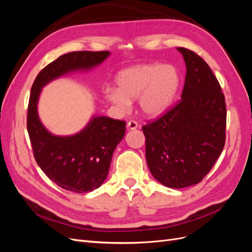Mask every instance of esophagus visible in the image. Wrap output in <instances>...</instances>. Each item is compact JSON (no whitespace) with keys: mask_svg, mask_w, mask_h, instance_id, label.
Returning a JSON list of instances; mask_svg holds the SVG:
<instances>
[{"mask_svg":"<svg viewBox=\"0 0 252 252\" xmlns=\"http://www.w3.org/2000/svg\"><path fill=\"white\" fill-rule=\"evenodd\" d=\"M127 128L129 130H133V129L138 128V123H136L135 121H129L127 123Z\"/></svg>","mask_w":252,"mask_h":252,"instance_id":"esophagus-1","label":"esophagus"}]
</instances>
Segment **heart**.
I'll return each instance as SVG.
<instances>
[{
	"label": "heart",
	"mask_w": 252,
	"mask_h": 252,
	"mask_svg": "<svg viewBox=\"0 0 252 252\" xmlns=\"http://www.w3.org/2000/svg\"><path fill=\"white\" fill-rule=\"evenodd\" d=\"M180 83V73L173 65L140 64L120 71L117 88H105L104 97L122 111L129 109L131 100L138 98L143 116L156 119L169 110Z\"/></svg>",
	"instance_id": "obj_1"
}]
</instances>
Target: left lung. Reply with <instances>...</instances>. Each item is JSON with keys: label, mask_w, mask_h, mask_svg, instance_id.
Listing matches in <instances>:
<instances>
[{"label": "left lung", "mask_w": 252, "mask_h": 252, "mask_svg": "<svg viewBox=\"0 0 252 252\" xmlns=\"http://www.w3.org/2000/svg\"><path fill=\"white\" fill-rule=\"evenodd\" d=\"M186 65L178 105L142 127L146 161L154 178L169 188L200 183L225 145L226 104L217 78L193 51L178 47Z\"/></svg>", "instance_id": "8db88e82"}]
</instances>
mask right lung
<instances>
[{
  "label": "right lung",
  "mask_w": 252,
  "mask_h": 252,
  "mask_svg": "<svg viewBox=\"0 0 252 252\" xmlns=\"http://www.w3.org/2000/svg\"><path fill=\"white\" fill-rule=\"evenodd\" d=\"M109 51H73L48 64L32 84L27 130L34 158L47 177L69 191L83 193L100 187L109 172L114 149L126 131L124 121L93 116L81 131L72 135H55L37 114L42 88L65 74L88 71L102 64Z\"/></svg>",
  "instance_id": "right-lung-1"
}]
</instances>
